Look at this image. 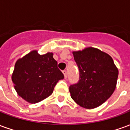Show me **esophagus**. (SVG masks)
<instances>
[{"instance_id": "34e87169", "label": "esophagus", "mask_w": 130, "mask_h": 130, "mask_svg": "<svg viewBox=\"0 0 130 130\" xmlns=\"http://www.w3.org/2000/svg\"><path fill=\"white\" fill-rule=\"evenodd\" d=\"M62 73L64 74V77H65V79L67 78V71L66 70H63L62 71Z\"/></svg>"}]
</instances>
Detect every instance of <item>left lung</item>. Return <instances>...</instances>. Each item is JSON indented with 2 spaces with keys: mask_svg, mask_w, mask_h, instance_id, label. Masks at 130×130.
<instances>
[{
  "mask_svg": "<svg viewBox=\"0 0 130 130\" xmlns=\"http://www.w3.org/2000/svg\"><path fill=\"white\" fill-rule=\"evenodd\" d=\"M79 70V82L70 86V93L78 105L94 109L106 102L114 92L118 70L111 56L94 47L72 51Z\"/></svg>",
  "mask_w": 130,
  "mask_h": 130,
  "instance_id": "1",
  "label": "left lung"
}]
</instances>
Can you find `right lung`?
I'll return each instance as SVG.
<instances>
[{
  "mask_svg": "<svg viewBox=\"0 0 130 130\" xmlns=\"http://www.w3.org/2000/svg\"><path fill=\"white\" fill-rule=\"evenodd\" d=\"M53 56L51 52L40 55L33 50L17 60L12 81L19 96L24 100L30 104L42 101L53 93L58 82L63 79Z\"/></svg>",
  "mask_w": 130,
  "mask_h": 130,
  "instance_id": "1",
  "label": "right lung"
}]
</instances>
